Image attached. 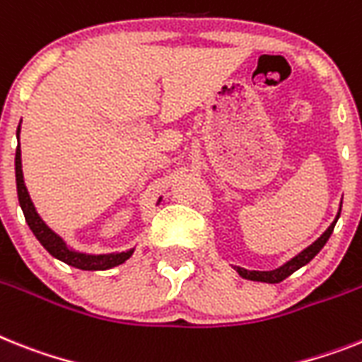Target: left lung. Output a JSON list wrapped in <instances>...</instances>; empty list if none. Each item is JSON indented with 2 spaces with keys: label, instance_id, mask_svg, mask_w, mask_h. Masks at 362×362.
Listing matches in <instances>:
<instances>
[{
  "label": "left lung",
  "instance_id": "obj_1",
  "mask_svg": "<svg viewBox=\"0 0 362 362\" xmlns=\"http://www.w3.org/2000/svg\"><path fill=\"white\" fill-rule=\"evenodd\" d=\"M337 221H339V217L333 221V224L327 228L326 232L322 233L320 239H317V241L313 243L311 247L305 248L302 254H298L296 257H293V259H291L289 263H285L284 267H279V269H276V270H247V269H241V267H238V272L245 279H252V281H263V284H279V281H284V279L289 278L293 272H296L300 267L308 265L309 261H311L313 257L317 256L318 252L324 248V245L327 243L329 235L333 233V228H335Z\"/></svg>",
  "mask_w": 362,
  "mask_h": 362
}]
</instances>
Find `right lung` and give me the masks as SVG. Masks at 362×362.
Listing matches in <instances>:
<instances>
[{
    "instance_id": "right-lung-1",
    "label": "right lung",
    "mask_w": 362,
    "mask_h": 362,
    "mask_svg": "<svg viewBox=\"0 0 362 362\" xmlns=\"http://www.w3.org/2000/svg\"><path fill=\"white\" fill-rule=\"evenodd\" d=\"M18 134H20V127H18ZM20 144L16 148V160H14V165H16V187H18V200H20V206L23 209V215H25V221L29 224V228L33 230V233L36 235V239L42 243V247L49 252L51 256H54L57 259L68 263V265L75 267V269L81 270H106L112 269L115 265H121L123 261L129 259L132 256V250L121 252V254H105V256H86V254H77V252H71L66 245L62 243V239L57 235L54 232H51L49 228L45 226L44 221L38 217V214L35 211V206H33L31 199H29V193H27V187L23 184V175H21V158H20Z\"/></svg>"
}]
</instances>
